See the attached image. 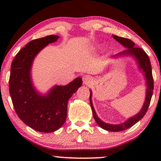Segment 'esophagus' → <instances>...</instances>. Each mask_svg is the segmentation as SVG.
Returning <instances> with one entry per match:
<instances>
[{"label":"esophagus","instance_id":"34e87169","mask_svg":"<svg viewBox=\"0 0 161 161\" xmlns=\"http://www.w3.org/2000/svg\"><path fill=\"white\" fill-rule=\"evenodd\" d=\"M82 80H83V82H84V84L88 85V84H90V83H92V76H90V75H86L83 76Z\"/></svg>","mask_w":161,"mask_h":161}]
</instances>
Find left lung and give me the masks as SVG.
Returning <instances> with one entry per match:
<instances>
[{"label": "left lung", "mask_w": 161, "mask_h": 161, "mask_svg": "<svg viewBox=\"0 0 161 161\" xmlns=\"http://www.w3.org/2000/svg\"><path fill=\"white\" fill-rule=\"evenodd\" d=\"M113 38L117 41L119 43H120L122 45H123L125 47H126V49H125V51L114 55V57L125 56V55H130V56L134 57L136 59V60H137L140 69L143 70L144 74H145L146 79V83H147L145 101L142 110H140V112L136 114V116L129 118L128 120L125 121V123H120V124L119 125L108 124V123H104V122H103L102 120H101V119L97 117L95 109H94L93 104H92V91L90 92V104H91L92 113H93L94 119H95L96 123L98 124L99 126H101V128L105 129V130L110 131V132H120V131L125 130V129L130 128L131 126H132V125L136 124L137 122L139 121L140 119L145 115L146 112H147V108H148L149 104H150L151 97H152L153 95V90H154V79H153L150 59H149L147 53L145 52V51L142 50V48H140V47L135 46L134 42L130 39H129V38H122V37L116 36L115 35H113Z\"/></svg>", "instance_id": "1"}]
</instances>
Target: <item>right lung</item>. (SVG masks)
I'll return each mask as SVG.
<instances>
[{"instance_id": "right-lung-1", "label": "right lung", "mask_w": 161, "mask_h": 161, "mask_svg": "<svg viewBox=\"0 0 161 161\" xmlns=\"http://www.w3.org/2000/svg\"><path fill=\"white\" fill-rule=\"evenodd\" d=\"M58 38L51 35L31 41L11 64L9 90L15 111L24 123L38 132H52L64 125L68 101L82 84L78 77L66 86H54L46 95H41L33 87L30 70L35 57Z\"/></svg>"}]
</instances>
